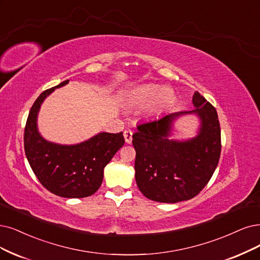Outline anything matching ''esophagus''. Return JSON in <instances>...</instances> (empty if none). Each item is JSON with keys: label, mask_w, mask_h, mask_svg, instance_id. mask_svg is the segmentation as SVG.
<instances>
[{"label": "esophagus", "mask_w": 260, "mask_h": 260, "mask_svg": "<svg viewBox=\"0 0 260 260\" xmlns=\"http://www.w3.org/2000/svg\"><path fill=\"white\" fill-rule=\"evenodd\" d=\"M124 139H125V142L126 143H131L132 142V139H133V132L131 129H126L124 131Z\"/></svg>", "instance_id": "34e87169"}]
</instances>
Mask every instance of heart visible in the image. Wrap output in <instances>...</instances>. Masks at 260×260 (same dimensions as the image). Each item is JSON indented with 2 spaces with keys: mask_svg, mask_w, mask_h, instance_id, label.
Wrapping results in <instances>:
<instances>
[{
  "mask_svg": "<svg viewBox=\"0 0 260 260\" xmlns=\"http://www.w3.org/2000/svg\"><path fill=\"white\" fill-rule=\"evenodd\" d=\"M174 98V92L169 88H161L157 84L141 85L134 91L132 102L136 105L143 106L151 103V110L159 112L167 107V105Z\"/></svg>",
  "mask_w": 260,
  "mask_h": 260,
  "instance_id": "obj_1",
  "label": "heart"
}]
</instances>
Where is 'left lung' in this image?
<instances>
[{
  "instance_id": "1",
  "label": "left lung",
  "mask_w": 260,
  "mask_h": 260,
  "mask_svg": "<svg viewBox=\"0 0 260 260\" xmlns=\"http://www.w3.org/2000/svg\"><path fill=\"white\" fill-rule=\"evenodd\" d=\"M195 109L177 111L140 123L133 135L136 151L135 178L139 190L158 203L176 204L197 196L213 176L220 156V127L215 108L195 92ZM194 113L201 119L199 135L169 140L173 121Z\"/></svg>"
}]
</instances>
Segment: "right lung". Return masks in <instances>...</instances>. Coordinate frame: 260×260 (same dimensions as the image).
Segmentation results:
<instances>
[{
	"label": "right lung",
	"mask_w": 260,
	"mask_h": 260,
	"mask_svg": "<svg viewBox=\"0 0 260 260\" xmlns=\"http://www.w3.org/2000/svg\"><path fill=\"white\" fill-rule=\"evenodd\" d=\"M65 80L38 96L28 113L24 128V151L33 172L42 185L64 198L93 195L103 182L104 168L124 145L123 133H100L78 145L63 146L44 139L37 129L41 105Z\"/></svg>",
	"instance_id": "1"
}]
</instances>
